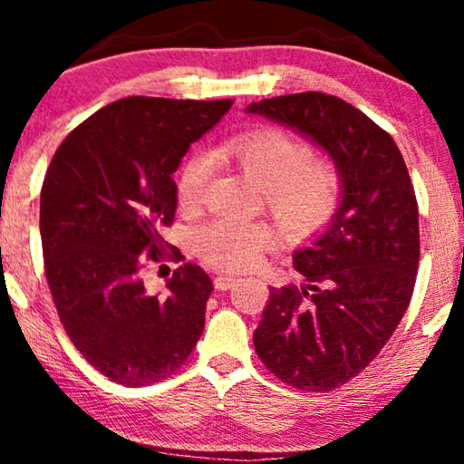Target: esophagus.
<instances>
[{"label":"esophagus","instance_id":"esophagus-1","mask_svg":"<svg viewBox=\"0 0 464 464\" xmlns=\"http://www.w3.org/2000/svg\"><path fill=\"white\" fill-rule=\"evenodd\" d=\"M236 276H231V275H218L216 279H214V285H216V290H228V287H233L236 285Z\"/></svg>","mask_w":464,"mask_h":464}]
</instances>
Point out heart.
Returning a JSON list of instances; mask_svg holds the SVG:
<instances>
[{
    "instance_id": "obj_1",
    "label": "heart",
    "mask_w": 464,
    "mask_h": 464,
    "mask_svg": "<svg viewBox=\"0 0 464 464\" xmlns=\"http://www.w3.org/2000/svg\"><path fill=\"white\" fill-rule=\"evenodd\" d=\"M242 172L264 189V202L287 236L307 237L334 220L343 200V179L332 163L314 159L312 148L284 130H255L227 146ZM214 172V159L196 152L180 165L177 196L183 207L198 205ZM273 239L264 222L218 218L194 231V248L222 270L248 268Z\"/></svg>"
}]
</instances>
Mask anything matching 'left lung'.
I'll use <instances>...</instances> for the list:
<instances>
[{
    "mask_svg": "<svg viewBox=\"0 0 464 464\" xmlns=\"http://www.w3.org/2000/svg\"><path fill=\"white\" fill-rule=\"evenodd\" d=\"M310 137L343 179L338 214L295 253L303 285L270 287L253 343L266 369L301 391H332L375 360L412 299L419 207L397 143L371 117L321 92L248 106Z\"/></svg>",
    "mask_w": 464,
    "mask_h": 464,
    "instance_id": "1",
    "label": "left lung"
}]
</instances>
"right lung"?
Here are the masks:
<instances>
[{"instance_id": "1", "label": "right lung", "mask_w": 464, "mask_h": 464, "mask_svg": "<svg viewBox=\"0 0 464 464\" xmlns=\"http://www.w3.org/2000/svg\"><path fill=\"white\" fill-rule=\"evenodd\" d=\"M233 100L132 98L111 102L58 146L41 189L45 276L63 327L109 380L146 386L179 371L194 351L214 284L196 264L148 295L146 262L168 255L161 231L177 211L180 159Z\"/></svg>"}]
</instances>
